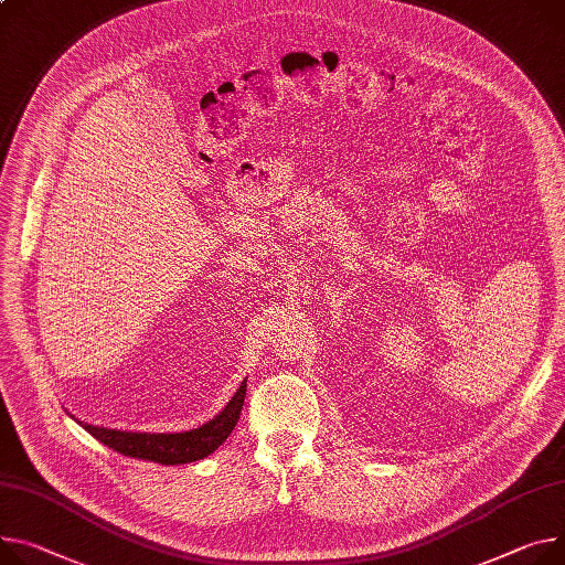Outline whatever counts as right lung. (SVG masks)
<instances>
[{"instance_id": "obj_1", "label": "right lung", "mask_w": 565, "mask_h": 565, "mask_svg": "<svg viewBox=\"0 0 565 565\" xmlns=\"http://www.w3.org/2000/svg\"><path fill=\"white\" fill-rule=\"evenodd\" d=\"M246 396V382L237 388L233 401L226 405V409L214 416L210 423L181 434H138V431H119V429H106L95 425H83L95 439H99L104 446L136 459H149L164 466H179L190 463L196 459H203L220 448L235 429L242 405Z\"/></svg>"}]
</instances>
